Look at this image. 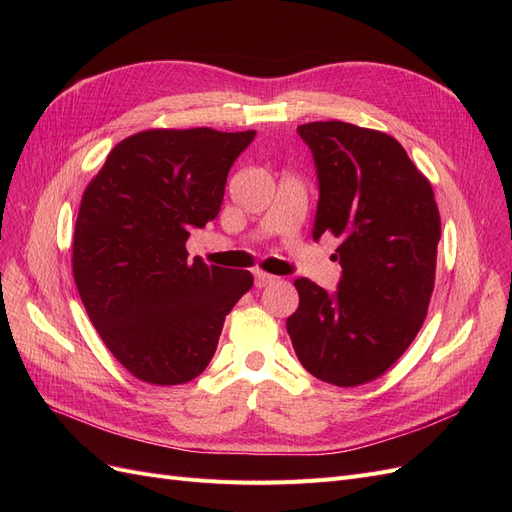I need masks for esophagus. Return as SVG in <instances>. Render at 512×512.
<instances>
[{"instance_id":"1","label":"esophagus","mask_w":512,"mask_h":512,"mask_svg":"<svg viewBox=\"0 0 512 512\" xmlns=\"http://www.w3.org/2000/svg\"><path fill=\"white\" fill-rule=\"evenodd\" d=\"M273 282H275L273 275H269L265 271H254V284H256V288H265V286H269Z\"/></svg>"}]
</instances>
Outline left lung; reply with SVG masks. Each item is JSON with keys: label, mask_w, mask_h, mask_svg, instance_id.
Masks as SVG:
<instances>
[{"label": "left lung", "mask_w": 512, "mask_h": 512, "mask_svg": "<svg viewBox=\"0 0 512 512\" xmlns=\"http://www.w3.org/2000/svg\"><path fill=\"white\" fill-rule=\"evenodd\" d=\"M318 173L314 239L339 241L342 280L299 277L286 320L301 365L335 386L380 378L414 342L436 282L440 211L429 179L393 136L346 121L297 128Z\"/></svg>", "instance_id": "left-lung-1"}]
</instances>
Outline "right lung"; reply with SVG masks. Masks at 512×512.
I'll list each match as a JSON object with an SVG mask.
<instances>
[{
  "label": "right lung",
  "instance_id": "obj_1",
  "mask_svg": "<svg viewBox=\"0 0 512 512\" xmlns=\"http://www.w3.org/2000/svg\"><path fill=\"white\" fill-rule=\"evenodd\" d=\"M256 132L145 130L123 138L83 192L76 288L106 348L138 380L200 376L224 318L254 277L188 258L190 228L215 220L230 166Z\"/></svg>",
  "mask_w": 512,
  "mask_h": 512
}]
</instances>
